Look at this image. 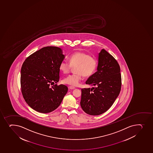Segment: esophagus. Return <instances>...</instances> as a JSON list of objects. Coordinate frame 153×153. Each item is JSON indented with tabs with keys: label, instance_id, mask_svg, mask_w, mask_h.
I'll use <instances>...</instances> for the list:
<instances>
[{
	"label": "esophagus",
	"instance_id": "1",
	"mask_svg": "<svg viewBox=\"0 0 153 153\" xmlns=\"http://www.w3.org/2000/svg\"><path fill=\"white\" fill-rule=\"evenodd\" d=\"M69 88L70 89H74L75 88L74 87L71 86H70L69 87Z\"/></svg>",
	"mask_w": 153,
	"mask_h": 153
}]
</instances>
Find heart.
Returning a JSON list of instances; mask_svg holds the SVG:
<instances>
[{
  "label": "heart",
  "mask_w": 153,
  "mask_h": 153,
  "mask_svg": "<svg viewBox=\"0 0 153 153\" xmlns=\"http://www.w3.org/2000/svg\"><path fill=\"white\" fill-rule=\"evenodd\" d=\"M69 63L63 61L59 65V69L64 74H67L74 67L75 72L63 79L64 83L77 86L82 80L84 76L90 77L96 71L98 66V60L96 57L85 52H78L71 54L69 58Z\"/></svg>",
  "instance_id": "heart-1"
}]
</instances>
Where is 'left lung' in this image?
I'll return each mask as SVG.
<instances>
[{"label": "left lung", "mask_w": 153, "mask_h": 153, "mask_svg": "<svg viewBox=\"0 0 153 153\" xmlns=\"http://www.w3.org/2000/svg\"><path fill=\"white\" fill-rule=\"evenodd\" d=\"M98 55L97 71L86 81V84L96 87L81 89V106L84 112L91 115L106 111L121 90L120 69L117 60L104 49Z\"/></svg>", "instance_id": "obj_1"}]
</instances>
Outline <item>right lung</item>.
<instances>
[{"instance_id": "right-lung-1", "label": "right lung", "mask_w": 153, "mask_h": 153, "mask_svg": "<svg viewBox=\"0 0 153 153\" xmlns=\"http://www.w3.org/2000/svg\"><path fill=\"white\" fill-rule=\"evenodd\" d=\"M65 56L57 47H46L29 56L21 69L22 96L32 108L49 113L57 108L68 91L66 85L57 83L60 79L59 65Z\"/></svg>"}]
</instances>
